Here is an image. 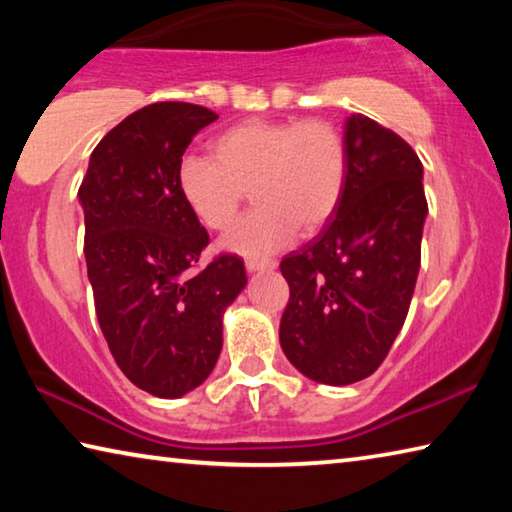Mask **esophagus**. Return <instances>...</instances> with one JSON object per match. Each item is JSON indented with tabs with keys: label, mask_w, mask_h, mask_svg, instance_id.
Returning <instances> with one entry per match:
<instances>
[{
	"label": "esophagus",
	"mask_w": 512,
	"mask_h": 512,
	"mask_svg": "<svg viewBox=\"0 0 512 512\" xmlns=\"http://www.w3.org/2000/svg\"><path fill=\"white\" fill-rule=\"evenodd\" d=\"M246 268H248V273H255V271H268V268H275V262H273V259L248 257V259H246Z\"/></svg>",
	"instance_id": "obj_1"
}]
</instances>
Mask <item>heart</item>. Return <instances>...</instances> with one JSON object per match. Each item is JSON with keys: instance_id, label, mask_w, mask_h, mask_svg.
I'll list each match as a JSON object with an SVG mask.
<instances>
[{"instance_id": "heart-1", "label": "heart", "mask_w": 512, "mask_h": 512, "mask_svg": "<svg viewBox=\"0 0 512 512\" xmlns=\"http://www.w3.org/2000/svg\"><path fill=\"white\" fill-rule=\"evenodd\" d=\"M345 169V144L327 121L250 119L216 137L214 158L187 153L176 178L187 207L210 230L230 228L250 187L257 207L225 246L264 255L287 246L298 228L314 232L329 221Z\"/></svg>"}]
</instances>
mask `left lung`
<instances>
[{
	"label": "left lung",
	"instance_id": "8db88e82",
	"mask_svg": "<svg viewBox=\"0 0 512 512\" xmlns=\"http://www.w3.org/2000/svg\"><path fill=\"white\" fill-rule=\"evenodd\" d=\"M345 187L316 239L282 259L280 345L302 375L348 386L375 372L409 314L427 198L422 162L363 115L345 121Z\"/></svg>",
	"mask_w": 512,
	"mask_h": 512
}]
</instances>
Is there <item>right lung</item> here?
<instances>
[{
	"label": "right lung",
	"instance_id": "1",
	"mask_svg": "<svg viewBox=\"0 0 512 512\" xmlns=\"http://www.w3.org/2000/svg\"><path fill=\"white\" fill-rule=\"evenodd\" d=\"M216 119L183 101L133 112L92 151L79 189L101 332L121 372L164 400L210 377L223 311L248 282L237 255L198 266L210 235L178 189L185 149Z\"/></svg>",
	"mask_w": 512,
	"mask_h": 512
}]
</instances>
